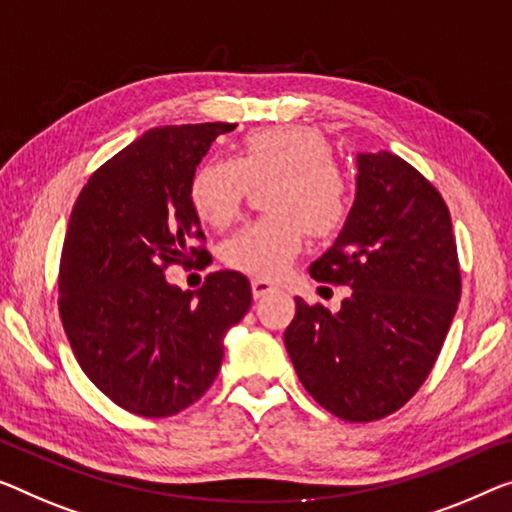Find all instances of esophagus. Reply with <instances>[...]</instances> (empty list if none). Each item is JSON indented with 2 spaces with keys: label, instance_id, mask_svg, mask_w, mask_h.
<instances>
[{
  "label": "esophagus",
  "instance_id": "esophagus-1",
  "mask_svg": "<svg viewBox=\"0 0 512 512\" xmlns=\"http://www.w3.org/2000/svg\"><path fill=\"white\" fill-rule=\"evenodd\" d=\"M250 287H253V296L255 299H262V296L276 292V285L269 280H262V278H255L253 282H250Z\"/></svg>",
  "mask_w": 512,
  "mask_h": 512
}]
</instances>
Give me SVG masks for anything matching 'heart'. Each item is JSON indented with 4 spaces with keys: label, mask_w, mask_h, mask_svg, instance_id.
Listing matches in <instances>:
<instances>
[{
    "label": "heart",
    "mask_w": 512,
    "mask_h": 512,
    "mask_svg": "<svg viewBox=\"0 0 512 512\" xmlns=\"http://www.w3.org/2000/svg\"><path fill=\"white\" fill-rule=\"evenodd\" d=\"M250 183L266 186L269 218L227 239V266L255 278H278L303 250L305 230L331 236L349 216V183L333 165V147L310 126L250 133L236 160H211L195 172L190 200L204 223L227 227L241 216Z\"/></svg>",
    "instance_id": "heart-1"
}]
</instances>
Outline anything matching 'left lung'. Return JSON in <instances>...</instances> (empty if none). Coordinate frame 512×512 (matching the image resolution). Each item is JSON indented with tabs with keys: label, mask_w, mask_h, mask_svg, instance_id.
<instances>
[{
	"label": "left lung",
	"mask_w": 512,
	"mask_h": 512,
	"mask_svg": "<svg viewBox=\"0 0 512 512\" xmlns=\"http://www.w3.org/2000/svg\"><path fill=\"white\" fill-rule=\"evenodd\" d=\"M356 170L354 207L310 264L312 278L352 294L335 315L296 299L285 347L326 411L368 423L400 409L430 375L462 285L451 213L437 188L391 151L358 154Z\"/></svg>",
	"instance_id": "1"
}]
</instances>
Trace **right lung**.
Instances as JSON below:
<instances>
[{
  "instance_id": "right-lung-1",
  "label": "right lung",
  "mask_w": 512,
  "mask_h": 512,
  "mask_svg": "<svg viewBox=\"0 0 512 512\" xmlns=\"http://www.w3.org/2000/svg\"><path fill=\"white\" fill-rule=\"evenodd\" d=\"M236 124L158 126L91 174L68 220L59 315L80 368L137 416L163 418L200 400L216 379L225 335L250 310L239 271L209 273L181 292L165 266L204 250L190 200L197 165Z\"/></svg>"
}]
</instances>
